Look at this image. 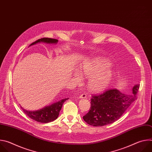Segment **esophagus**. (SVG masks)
Returning a JSON list of instances; mask_svg holds the SVG:
<instances>
[{
	"instance_id": "obj_1",
	"label": "esophagus",
	"mask_w": 152,
	"mask_h": 152,
	"mask_svg": "<svg viewBox=\"0 0 152 152\" xmlns=\"http://www.w3.org/2000/svg\"><path fill=\"white\" fill-rule=\"evenodd\" d=\"M86 97H87V94H86V93H82V94L80 95L79 98L80 99H86Z\"/></svg>"
}]
</instances>
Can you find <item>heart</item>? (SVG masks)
<instances>
[{
	"instance_id": "obj_1",
	"label": "heart",
	"mask_w": 152,
	"mask_h": 152,
	"mask_svg": "<svg viewBox=\"0 0 152 152\" xmlns=\"http://www.w3.org/2000/svg\"><path fill=\"white\" fill-rule=\"evenodd\" d=\"M108 64L103 61H97L83 65L80 69L82 76L89 77L88 88L93 91H100L106 88L111 82L113 73L107 68ZM77 80L81 79L79 74L76 73Z\"/></svg>"
}]
</instances>
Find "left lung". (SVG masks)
I'll list each match as a JSON object with an SVG mask.
<instances>
[{
	"label": "left lung",
	"instance_id": "8db88e82",
	"mask_svg": "<svg viewBox=\"0 0 152 152\" xmlns=\"http://www.w3.org/2000/svg\"><path fill=\"white\" fill-rule=\"evenodd\" d=\"M140 85H135L132 94H125L117 89H107L91 96L89 112L83 117L84 121L93 126H103L118 120L135 100Z\"/></svg>",
	"mask_w": 152,
	"mask_h": 152
}]
</instances>
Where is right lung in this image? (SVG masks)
<instances>
[{
  "mask_svg": "<svg viewBox=\"0 0 152 152\" xmlns=\"http://www.w3.org/2000/svg\"><path fill=\"white\" fill-rule=\"evenodd\" d=\"M39 42H44L46 43H56L58 42V39L54 38H42L41 39H38L36 41L32 42L30 46L37 44ZM69 99V98L64 99L60 101L57 102L51 105L46 106L45 107L42 108L41 110L34 111H30L25 110L24 108L21 107V109H22L23 112L31 118L32 120L39 122L47 123L56 120L59 115V111L61 110V107L64 102Z\"/></svg>",
  "mask_w": 152,
  "mask_h": 152,
  "instance_id": "right-lung-1",
  "label": "right lung"
}]
</instances>
